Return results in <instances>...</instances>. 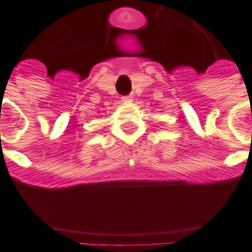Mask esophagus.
I'll return each mask as SVG.
<instances>
[{
    "label": "esophagus",
    "mask_w": 252,
    "mask_h": 252,
    "mask_svg": "<svg viewBox=\"0 0 252 252\" xmlns=\"http://www.w3.org/2000/svg\"><path fill=\"white\" fill-rule=\"evenodd\" d=\"M121 101H123V102H132V95L121 96Z\"/></svg>",
    "instance_id": "esophagus-1"
}]
</instances>
